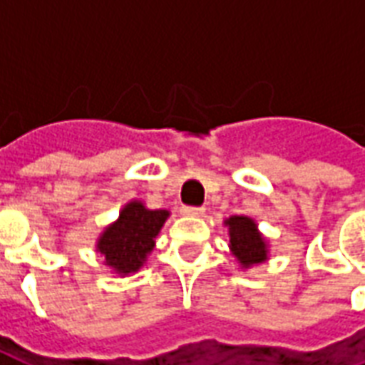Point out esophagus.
I'll list each match as a JSON object with an SVG mask.
<instances>
[{
	"label": "esophagus",
	"instance_id": "1",
	"mask_svg": "<svg viewBox=\"0 0 365 365\" xmlns=\"http://www.w3.org/2000/svg\"><path fill=\"white\" fill-rule=\"evenodd\" d=\"M182 213L187 217H203L205 209L203 207H182Z\"/></svg>",
	"mask_w": 365,
	"mask_h": 365
}]
</instances>
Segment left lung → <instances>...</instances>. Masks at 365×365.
Wrapping results in <instances>:
<instances>
[{
	"label": "left lung",
	"instance_id": "obj_1",
	"mask_svg": "<svg viewBox=\"0 0 365 365\" xmlns=\"http://www.w3.org/2000/svg\"><path fill=\"white\" fill-rule=\"evenodd\" d=\"M225 225L229 227L230 252L235 254L242 268H250L254 264L268 260V242L250 217L235 215L227 219Z\"/></svg>",
	"mask_w": 365,
	"mask_h": 365
}]
</instances>
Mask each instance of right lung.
<instances>
[{
	"label": "right lung",
	"mask_w": 365,
	"mask_h": 365,
	"mask_svg": "<svg viewBox=\"0 0 365 365\" xmlns=\"http://www.w3.org/2000/svg\"><path fill=\"white\" fill-rule=\"evenodd\" d=\"M170 217L166 209H146L140 201L123 207L119 219L97 238V252L115 274L128 275L143 268L146 256L154 248V238Z\"/></svg>",
	"instance_id": "1"
}]
</instances>
